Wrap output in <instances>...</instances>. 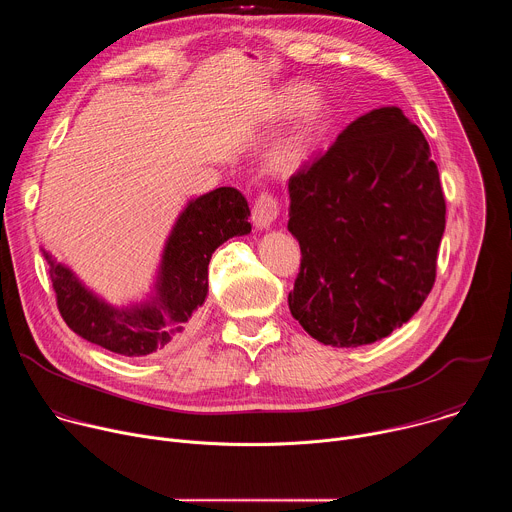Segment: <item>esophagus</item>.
I'll list each match as a JSON object with an SVG mask.
<instances>
[{"mask_svg": "<svg viewBox=\"0 0 512 512\" xmlns=\"http://www.w3.org/2000/svg\"><path fill=\"white\" fill-rule=\"evenodd\" d=\"M251 212H253V223L257 229H269L277 221L281 206H279L277 196L265 192V194L257 196Z\"/></svg>", "mask_w": 512, "mask_h": 512, "instance_id": "esophagus-1", "label": "esophagus"}]
</instances>
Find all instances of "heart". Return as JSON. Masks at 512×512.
I'll return each instance as SVG.
<instances>
[{"mask_svg":"<svg viewBox=\"0 0 512 512\" xmlns=\"http://www.w3.org/2000/svg\"><path fill=\"white\" fill-rule=\"evenodd\" d=\"M318 91L308 83H289L269 101V115L277 121L294 119L304 113L298 127L285 135L273 152L275 168L291 172L300 168L316 150L320 139L332 125L334 111L326 103H316Z\"/></svg>","mask_w":512,"mask_h":512,"instance_id":"b5f03b06","label":"heart"}]
</instances>
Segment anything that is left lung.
I'll return each instance as SVG.
<instances>
[{
  "instance_id": "left-lung-1",
  "label": "left lung",
  "mask_w": 512,
  "mask_h": 512,
  "mask_svg": "<svg viewBox=\"0 0 512 512\" xmlns=\"http://www.w3.org/2000/svg\"><path fill=\"white\" fill-rule=\"evenodd\" d=\"M302 263L289 312L322 344L389 336L425 302L446 229L427 139L399 107L352 121L289 178Z\"/></svg>"
}]
</instances>
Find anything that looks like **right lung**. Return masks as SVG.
Segmentation results:
<instances>
[{
    "mask_svg": "<svg viewBox=\"0 0 512 512\" xmlns=\"http://www.w3.org/2000/svg\"><path fill=\"white\" fill-rule=\"evenodd\" d=\"M245 196L231 186L192 200L166 243L156 298L133 308H113L89 291L44 249L56 306L66 326L115 354L143 358L172 348L198 322L208 294V263L218 245L251 233Z\"/></svg>",
    "mask_w": 512,
    "mask_h": 512,
    "instance_id": "obj_1",
    "label": "right lung"
}]
</instances>
